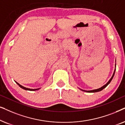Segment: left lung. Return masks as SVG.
<instances>
[{"instance_id":"obj_1","label":"left lung","mask_w":125,"mask_h":125,"mask_svg":"<svg viewBox=\"0 0 125 125\" xmlns=\"http://www.w3.org/2000/svg\"><path fill=\"white\" fill-rule=\"evenodd\" d=\"M115 70H114V73H113V76H111V78H110V79L109 80V82H108L107 83H106V84H104V86H103L102 87H101V88H99V89H95V90H90V91H86V90H82V91H85V92H87V93H96V92H98V91H102L103 89H104V88H105L106 86H107L108 84H109L110 83V82L111 81V80H112V79H113V76H114V74H115Z\"/></svg>"}]
</instances>
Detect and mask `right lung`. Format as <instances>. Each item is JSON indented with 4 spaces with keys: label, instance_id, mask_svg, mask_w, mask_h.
<instances>
[{
    "label": "right lung",
    "instance_id": "right-lung-1",
    "mask_svg": "<svg viewBox=\"0 0 125 125\" xmlns=\"http://www.w3.org/2000/svg\"><path fill=\"white\" fill-rule=\"evenodd\" d=\"M16 83H17V84H18V85L19 86V87H21V89H23L25 90H29V91H35V90H38L40 89H29V88H26V87H23V86H21V84H20L18 83V82H16Z\"/></svg>",
    "mask_w": 125,
    "mask_h": 125
}]
</instances>
